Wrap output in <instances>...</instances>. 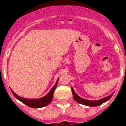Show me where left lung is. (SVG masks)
Listing matches in <instances>:
<instances>
[{"mask_svg":"<svg viewBox=\"0 0 126 126\" xmlns=\"http://www.w3.org/2000/svg\"><path fill=\"white\" fill-rule=\"evenodd\" d=\"M71 90H72V93H73V96L74 99L76 100V102H77L78 103H81V104L84 105H87V106L90 107H96L102 104L104 102H107L112 97V96L113 95V93H112L110 95H109V96L105 98H103L101 99V100H85V99H83L82 98L79 97V96L75 93L74 90H73V88H71Z\"/></svg>","mask_w":126,"mask_h":126,"instance_id":"8db88e82","label":"left lung"}]
</instances>
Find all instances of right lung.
<instances>
[{"label": "right lung", "mask_w": 126, "mask_h": 126, "mask_svg": "<svg viewBox=\"0 0 126 126\" xmlns=\"http://www.w3.org/2000/svg\"><path fill=\"white\" fill-rule=\"evenodd\" d=\"M58 80H57V82L53 86V87L51 89V90L49 92V93L47 94L46 96H43V97L39 99H26L24 98L20 97L18 95L14 93L13 90H11V92L13 93V95L15 96L17 100L23 102L25 105H26L27 106L30 107L32 108H41L43 107H45L48 104H49L51 102H52V98H53V92L55 91L56 86L57 85L58 83Z\"/></svg>", "instance_id": "1"}]
</instances>
